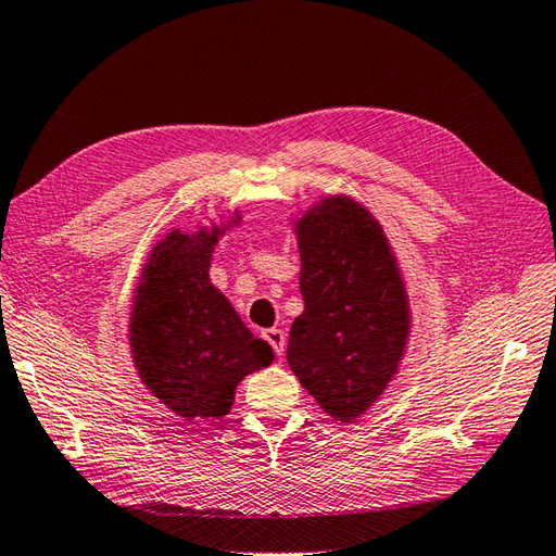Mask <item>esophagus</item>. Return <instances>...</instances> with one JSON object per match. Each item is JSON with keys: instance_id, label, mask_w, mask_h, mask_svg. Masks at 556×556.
I'll return each mask as SVG.
<instances>
[{"instance_id": "obj_1", "label": "esophagus", "mask_w": 556, "mask_h": 556, "mask_svg": "<svg viewBox=\"0 0 556 556\" xmlns=\"http://www.w3.org/2000/svg\"><path fill=\"white\" fill-rule=\"evenodd\" d=\"M263 337L269 342V346H271V350H275L277 356H285V346H287V334H285V330L269 328V330L263 332Z\"/></svg>"}]
</instances>
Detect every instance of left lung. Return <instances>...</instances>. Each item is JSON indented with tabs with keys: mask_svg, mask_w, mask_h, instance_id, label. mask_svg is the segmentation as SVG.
Returning a JSON list of instances; mask_svg holds the SVG:
<instances>
[{
	"mask_svg": "<svg viewBox=\"0 0 556 556\" xmlns=\"http://www.w3.org/2000/svg\"><path fill=\"white\" fill-rule=\"evenodd\" d=\"M303 313L291 325L293 376L337 421L364 415L397 374L409 337L405 281L371 212L332 194L296 222Z\"/></svg>",
	"mask_w": 556,
	"mask_h": 556,
	"instance_id": "8db88e82",
	"label": "left lung"
}]
</instances>
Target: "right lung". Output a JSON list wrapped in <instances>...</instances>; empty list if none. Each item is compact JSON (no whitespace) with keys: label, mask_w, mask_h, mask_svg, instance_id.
<instances>
[{"label":"right lung","mask_w":556,"mask_h":556,"mask_svg":"<svg viewBox=\"0 0 556 556\" xmlns=\"http://www.w3.org/2000/svg\"><path fill=\"white\" fill-rule=\"evenodd\" d=\"M224 231L202 226L166 233L135 289L129 346L137 374L185 421L228 415L236 386L275 358L210 281L212 250Z\"/></svg>","instance_id":"obj_1"}]
</instances>
